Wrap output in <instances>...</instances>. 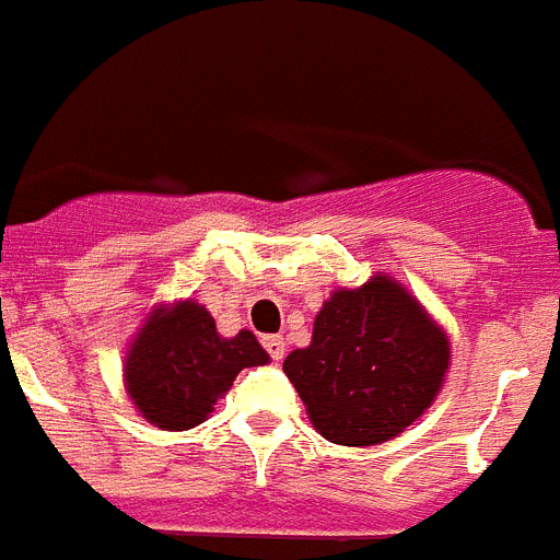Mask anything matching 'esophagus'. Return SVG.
<instances>
[{"instance_id":"obj_1","label":"esophagus","mask_w":560,"mask_h":560,"mask_svg":"<svg viewBox=\"0 0 560 560\" xmlns=\"http://www.w3.org/2000/svg\"><path fill=\"white\" fill-rule=\"evenodd\" d=\"M262 346H266V352L271 354V360H275V363H280V360L285 358V340L280 335L262 337Z\"/></svg>"}]
</instances>
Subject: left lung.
I'll return each instance as SVG.
<instances>
[{"label":"left lung","mask_w":560,"mask_h":560,"mask_svg":"<svg viewBox=\"0 0 560 560\" xmlns=\"http://www.w3.org/2000/svg\"><path fill=\"white\" fill-rule=\"evenodd\" d=\"M452 363L450 335L395 277L335 289L312 343L283 360L312 427L340 446H377L435 404Z\"/></svg>","instance_id":"left-lung-1"}]
</instances>
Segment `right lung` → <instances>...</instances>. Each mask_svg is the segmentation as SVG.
I'll return each mask as SVG.
<instances>
[{
    "instance_id": "add662e5",
    "label": "right lung",
    "mask_w": 560,
    "mask_h": 560,
    "mask_svg": "<svg viewBox=\"0 0 560 560\" xmlns=\"http://www.w3.org/2000/svg\"><path fill=\"white\" fill-rule=\"evenodd\" d=\"M269 363L248 329L223 337L197 300L156 303L125 349L122 381L133 409L156 429L200 427L243 369Z\"/></svg>"
}]
</instances>
